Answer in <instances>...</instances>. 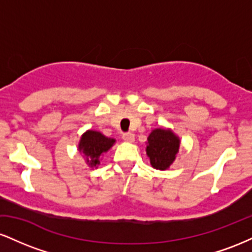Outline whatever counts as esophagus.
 <instances>
[{"label":"esophagus","instance_id":"34e87169","mask_svg":"<svg viewBox=\"0 0 252 252\" xmlns=\"http://www.w3.org/2000/svg\"><path fill=\"white\" fill-rule=\"evenodd\" d=\"M122 138L126 141V142H134L135 135L132 134V132H126V134H123Z\"/></svg>","mask_w":252,"mask_h":252}]
</instances>
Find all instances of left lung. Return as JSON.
I'll use <instances>...</instances> for the list:
<instances>
[{"label": "left lung", "mask_w": 252, "mask_h": 252, "mask_svg": "<svg viewBox=\"0 0 252 252\" xmlns=\"http://www.w3.org/2000/svg\"><path fill=\"white\" fill-rule=\"evenodd\" d=\"M180 138L169 129H154L148 136L147 155L155 169L164 170L174 162Z\"/></svg>", "instance_id": "obj_1"}]
</instances>
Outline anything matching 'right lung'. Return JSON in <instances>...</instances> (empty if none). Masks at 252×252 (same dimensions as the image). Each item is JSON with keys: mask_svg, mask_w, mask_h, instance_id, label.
Masks as SVG:
<instances>
[{"mask_svg": "<svg viewBox=\"0 0 252 252\" xmlns=\"http://www.w3.org/2000/svg\"><path fill=\"white\" fill-rule=\"evenodd\" d=\"M116 141L104 136L102 132L88 130L82 135L79 141V152L83 153L86 158V163L90 167H96L100 163L99 158L104 153L114 146Z\"/></svg>", "mask_w": 252, "mask_h": 252, "instance_id": "right-lung-1", "label": "right lung"}]
</instances>
